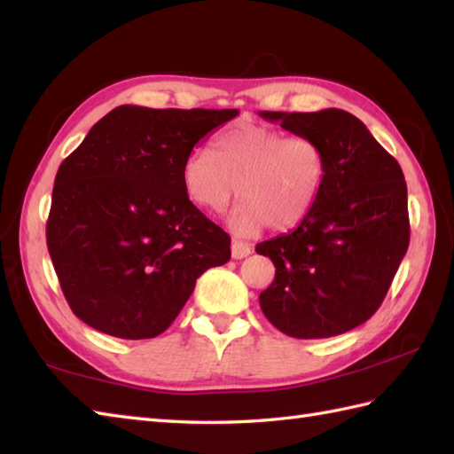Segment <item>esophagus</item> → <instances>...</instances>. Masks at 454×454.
Masks as SVG:
<instances>
[{"mask_svg": "<svg viewBox=\"0 0 454 454\" xmlns=\"http://www.w3.org/2000/svg\"><path fill=\"white\" fill-rule=\"evenodd\" d=\"M251 254V245L245 243V240H239V239H233L231 240V256L233 258H245Z\"/></svg>", "mask_w": 454, "mask_h": 454, "instance_id": "esophagus-1", "label": "esophagus"}]
</instances>
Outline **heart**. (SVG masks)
I'll list each match as a JSON object with an SVG mask.
<instances>
[{"mask_svg":"<svg viewBox=\"0 0 454 454\" xmlns=\"http://www.w3.org/2000/svg\"><path fill=\"white\" fill-rule=\"evenodd\" d=\"M327 174L323 146L308 135H288L274 127L240 123L221 131L211 154L192 151L180 180L193 206L221 214L239 193L229 223L248 237L262 231H290L309 215Z\"/></svg>","mask_w":454,"mask_h":454,"instance_id":"heart-1","label":"heart"}]
</instances>
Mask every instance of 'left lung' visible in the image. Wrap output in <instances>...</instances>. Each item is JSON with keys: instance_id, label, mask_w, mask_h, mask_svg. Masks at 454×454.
Listing matches in <instances>:
<instances>
[{"instance_id": "left-lung-1", "label": "left lung", "mask_w": 454, "mask_h": 454, "mask_svg": "<svg viewBox=\"0 0 454 454\" xmlns=\"http://www.w3.org/2000/svg\"><path fill=\"white\" fill-rule=\"evenodd\" d=\"M294 135L313 137L327 156L325 182L301 223L256 253L276 266L261 309L295 339L358 327L380 308L410 245L408 186L392 154L343 109L258 111Z\"/></svg>"}]
</instances>
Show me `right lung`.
Masks as SVG:
<instances>
[{
  "instance_id": "add662e5",
  "label": "right lung",
  "mask_w": 454,
  "mask_h": 454,
  "mask_svg": "<svg viewBox=\"0 0 454 454\" xmlns=\"http://www.w3.org/2000/svg\"><path fill=\"white\" fill-rule=\"evenodd\" d=\"M237 109L119 106L60 164L46 247L74 316L119 339L172 325L231 237L186 198L180 168Z\"/></svg>"
}]
</instances>
